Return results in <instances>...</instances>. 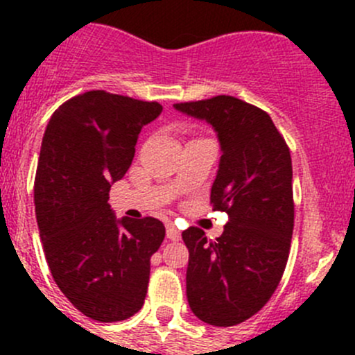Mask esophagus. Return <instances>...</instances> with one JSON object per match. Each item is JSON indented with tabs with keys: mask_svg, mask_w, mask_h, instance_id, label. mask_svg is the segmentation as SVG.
Segmentation results:
<instances>
[{
	"mask_svg": "<svg viewBox=\"0 0 355 355\" xmlns=\"http://www.w3.org/2000/svg\"><path fill=\"white\" fill-rule=\"evenodd\" d=\"M166 237L170 239V241H173V242L180 239V232H178V228L175 227L173 223L166 225Z\"/></svg>",
	"mask_w": 355,
	"mask_h": 355,
	"instance_id": "1",
	"label": "esophagus"
}]
</instances>
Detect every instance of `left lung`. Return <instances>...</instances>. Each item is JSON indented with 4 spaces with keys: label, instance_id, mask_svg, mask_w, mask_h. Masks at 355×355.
<instances>
[{
    "label": "left lung",
    "instance_id": "left-lung-1",
    "mask_svg": "<svg viewBox=\"0 0 355 355\" xmlns=\"http://www.w3.org/2000/svg\"><path fill=\"white\" fill-rule=\"evenodd\" d=\"M175 110L216 130L223 155L211 204L228 214L216 241L198 227L182 232L189 306L204 323L234 327L263 309L287 266L293 232L290 149L266 111L234 96L177 103Z\"/></svg>",
    "mask_w": 355,
    "mask_h": 355
}]
</instances>
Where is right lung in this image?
I'll return each mask as SVG.
<instances>
[{
	"label": "right lung",
	"mask_w": 355,
	"mask_h": 355,
	"mask_svg": "<svg viewBox=\"0 0 355 355\" xmlns=\"http://www.w3.org/2000/svg\"><path fill=\"white\" fill-rule=\"evenodd\" d=\"M161 111L156 101L89 91L63 103L42 137L34 204L46 261L67 299L101 323L141 309L164 239L159 220H116L108 204L141 128Z\"/></svg>",
	"instance_id": "add662e5"
}]
</instances>
